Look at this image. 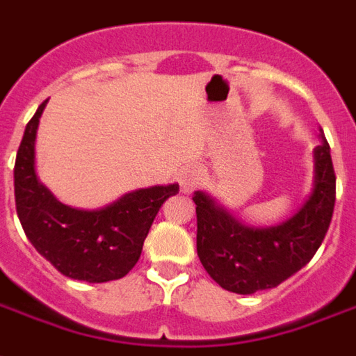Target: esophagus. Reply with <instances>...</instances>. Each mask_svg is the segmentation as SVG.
Instances as JSON below:
<instances>
[{
    "instance_id": "1",
    "label": "esophagus",
    "mask_w": 356,
    "mask_h": 356,
    "mask_svg": "<svg viewBox=\"0 0 356 356\" xmlns=\"http://www.w3.org/2000/svg\"><path fill=\"white\" fill-rule=\"evenodd\" d=\"M202 168L199 165H188L178 172V184H180L181 193H193L197 186L202 181Z\"/></svg>"
}]
</instances>
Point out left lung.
I'll list each match as a JSON object with an SVG mask.
<instances>
[{
    "instance_id": "8db88e82",
    "label": "left lung",
    "mask_w": 356,
    "mask_h": 356,
    "mask_svg": "<svg viewBox=\"0 0 356 356\" xmlns=\"http://www.w3.org/2000/svg\"><path fill=\"white\" fill-rule=\"evenodd\" d=\"M314 148L312 191L291 218L270 227L245 225L207 191H195L197 253L225 291L253 295L277 287L312 261L330 225L336 176L327 138Z\"/></svg>"
}]
</instances>
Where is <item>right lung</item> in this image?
I'll use <instances>...</instances> for the list:
<instances>
[{"mask_svg":"<svg viewBox=\"0 0 356 356\" xmlns=\"http://www.w3.org/2000/svg\"><path fill=\"white\" fill-rule=\"evenodd\" d=\"M47 103L26 125L16 154L18 219L33 248L63 276L90 283L120 280L137 264L161 204L180 188L167 184L135 189L95 210L63 204L37 175V129Z\"/></svg>","mask_w":356,"mask_h":356,"instance_id":"add662e5","label":"right lung"}]
</instances>
